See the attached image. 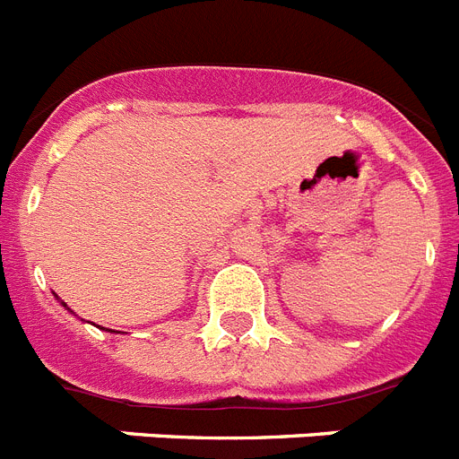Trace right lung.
<instances>
[{"label":"right lung","mask_w":459,"mask_h":459,"mask_svg":"<svg viewBox=\"0 0 459 459\" xmlns=\"http://www.w3.org/2000/svg\"><path fill=\"white\" fill-rule=\"evenodd\" d=\"M63 306H65V303H63ZM65 307H67V306H65ZM67 310H69V307H67ZM69 313H72V310H69ZM111 331V329H109Z\"/></svg>","instance_id":"1"}]
</instances>
